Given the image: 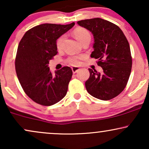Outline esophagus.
<instances>
[{
  "label": "esophagus",
  "mask_w": 149,
  "mask_h": 149,
  "mask_svg": "<svg viewBox=\"0 0 149 149\" xmlns=\"http://www.w3.org/2000/svg\"><path fill=\"white\" fill-rule=\"evenodd\" d=\"M71 69H72V71L73 73H76V72H78V71L80 70V67H71Z\"/></svg>",
  "instance_id": "1"
}]
</instances>
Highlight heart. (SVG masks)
<instances>
[{
  "label": "heart",
  "instance_id": "obj_1",
  "mask_svg": "<svg viewBox=\"0 0 149 149\" xmlns=\"http://www.w3.org/2000/svg\"><path fill=\"white\" fill-rule=\"evenodd\" d=\"M73 34L75 38L78 40L80 43L82 41L85 40L86 39H91V35L90 33L86 30V29L82 27H77L73 30ZM64 40V36L59 37L56 40V47L58 49H60L61 47L62 44H63V41ZM80 62V58L76 57V56H73V57H71L68 59V63L71 65H76L79 64Z\"/></svg>",
  "mask_w": 149,
  "mask_h": 149
}]
</instances>
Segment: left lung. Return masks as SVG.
I'll use <instances>...</instances> for the list:
<instances>
[{
	"mask_svg": "<svg viewBox=\"0 0 149 149\" xmlns=\"http://www.w3.org/2000/svg\"><path fill=\"white\" fill-rule=\"evenodd\" d=\"M93 33V52L103 72L88 69L90 76L85 82L88 93L102 100L118 96L125 89L132 67L130 46L121 29L102 18H95L77 22Z\"/></svg>",
	"mask_w": 149,
	"mask_h": 149,
	"instance_id": "obj_1",
	"label": "left lung"
}]
</instances>
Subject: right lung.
I'll use <instances>...</instances> for the list:
<instances>
[{
    "label": "right lung",
    "mask_w": 149,
    "mask_h": 149,
    "mask_svg": "<svg viewBox=\"0 0 149 149\" xmlns=\"http://www.w3.org/2000/svg\"><path fill=\"white\" fill-rule=\"evenodd\" d=\"M74 24L37 25L28 30L20 41L15 60L17 77L24 93L38 104L51 106L67 94L71 69L64 67L54 74L48 65L58 54L57 39Z\"/></svg>",
    "instance_id": "add662e5"
}]
</instances>
